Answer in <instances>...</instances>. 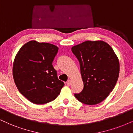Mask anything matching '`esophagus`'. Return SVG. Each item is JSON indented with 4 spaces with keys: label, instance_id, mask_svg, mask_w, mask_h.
Listing matches in <instances>:
<instances>
[{
    "label": "esophagus",
    "instance_id": "esophagus-1",
    "mask_svg": "<svg viewBox=\"0 0 133 133\" xmlns=\"http://www.w3.org/2000/svg\"><path fill=\"white\" fill-rule=\"evenodd\" d=\"M71 81L70 79L68 80V81H67V82H66V84L68 85V86H70V85L71 84Z\"/></svg>",
    "mask_w": 133,
    "mask_h": 133
}]
</instances>
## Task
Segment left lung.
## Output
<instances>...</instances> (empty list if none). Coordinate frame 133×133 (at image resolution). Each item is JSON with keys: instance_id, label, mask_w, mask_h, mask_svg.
Here are the masks:
<instances>
[{"instance_id": "obj_1", "label": "left lung", "mask_w": 133, "mask_h": 133, "mask_svg": "<svg viewBox=\"0 0 133 133\" xmlns=\"http://www.w3.org/2000/svg\"><path fill=\"white\" fill-rule=\"evenodd\" d=\"M79 62L83 91L75 96L86 105H96L109 96L119 76L118 58L103 41H86L71 47Z\"/></svg>"}]
</instances>
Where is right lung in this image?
<instances>
[{
  "instance_id": "obj_1",
  "label": "right lung",
  "mask_w": 133,
  "mask_h": 133,
  "mask_svg": "<svg viewBox=\"0 0 133 133\" xmlns=\"http://www.w3.org/2000/svg\"><path fill=\"white\" fill-rule=\"evenodd\" d=\"M58 50L54 44L33 40L24 44L16 54L13 64L15 83L19 92L33 104L54 101L64 86L52 66Z\"/></svg>"
}]
</instances>
